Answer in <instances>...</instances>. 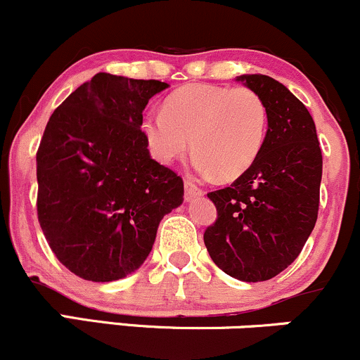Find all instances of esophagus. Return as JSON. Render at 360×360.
<instances>
[{
	"label": "esophagus",
	"instance_id": "1",
	"mask_svg": "<svg viewBox=\"0 0 360 360\" xmlns=\"http://www.w3.org/2000/svg\"><path fill=\"white\" fill-rule=\"evenodd\" d=\"M184 189H186V200L188 201L194 200V198H198V196H203V189L198 188V186L189 179L184 183Z\"/></svg>",
	"mask_w": 360,
	"mask_h": 360
}]
</instances>
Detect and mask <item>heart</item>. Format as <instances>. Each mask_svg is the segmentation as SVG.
I'll return each mask as SVG.
<instances>
[{
	"label": "heart",
	"mask_w": 360,
	"mask_h": 360,
	"mask_svg": "<svg viewBox=\"0 0 360 360\" xmlns=\"http://www.w3.org/2000/svg\"><path fill=\"white\" fill-rule=\"evenodd\" d=\"M267 125V106L254 89L193 84L171 94L164 111L148 113L142 128L160 162L191 147L201 172L235 179L259 157Z\"/></svg>",
	"instance_id": "heart-1"
}]
</instances>
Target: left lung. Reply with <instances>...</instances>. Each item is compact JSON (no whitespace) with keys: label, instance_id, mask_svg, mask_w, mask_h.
Masks as SVG:
<instances>
[{"label":"left lung","instance_id":"1","mask_svg":"<svg viewBox=\"0 0 360 360\" xmlns=\"http://www.w3.org/2000/svg\"><path fill=\"white\" fill-rule=\"evenodd\" d=\"M237 81L266 103V142L229 188L208 193L218 217L203 238L223 272L259 283L291 266L315 229L323 160L315 122L286 86L264 74Z\"/></svg>","mask_w":360,"mask_h":360}]
</instances>
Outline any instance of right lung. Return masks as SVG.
Instances as JSON below:
<instances>
[{
	"label": "right lung",
	"instance_id": "obj_1",
	"mask_svg": "<svg viewBox=\"0 0 360 360\" xmlns=\"http://www.w3.org/2000/svg\"><path fill=\"white\" fill-rule=\"evenodd\" d=\"M169 88L98 72L52 113L37 150V213L56 257L79 278L137 271L164 214L184 200L181 176L148 154L142 111Z\"/></svg>",
	"mask_w": 360,
	"mask_h": 360
}]
</instances>
